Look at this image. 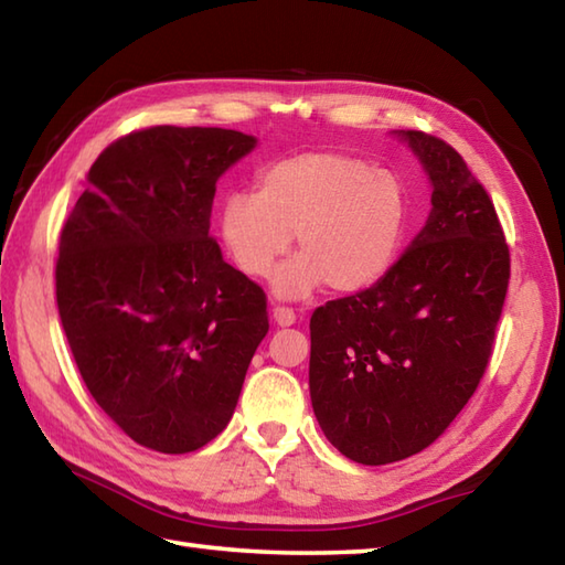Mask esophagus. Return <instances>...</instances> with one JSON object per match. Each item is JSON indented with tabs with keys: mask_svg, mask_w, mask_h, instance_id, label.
Segmentation results:
<instances>
[{
	"mask_svg": "<svg viewBox=\"0 0 565 565\" xmlns=\"http://www.w3.org/2000/svg\"><path fill=\"white\" fill-rule=\"evenodd\" d=\"M274 321L279 326H294L296 323V313L289 306H276L274 309Z\"/></svg>",
	"mask_w": 565,
	"mask_h": 565,
	"instance_id": "esophagus-1",
	"label": "esophagus"
}]
</instances>
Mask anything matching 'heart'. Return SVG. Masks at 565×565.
Here are the masks:
<instances>
[{"label":"heart","instance_id":"obj_1","mask_svg":"<svg viewBox=\"0 0 565 565\" xmlns=\"http://www.w3.org/2000/svg\"><path fill=\"white\" fill-rule=\"evenodd\" d=\"M407 227L405 180L333 150L271 162L259 192H230L220 214L224 247L252 279L271 276L296 234L303 254L276 276V291L286 296L321 281L343 294L377 284L403 252Z\"/></svg>","mask_w":565,"mask_h":565}]
</instances>
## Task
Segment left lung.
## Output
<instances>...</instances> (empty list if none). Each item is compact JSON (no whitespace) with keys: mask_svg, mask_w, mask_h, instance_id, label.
Returning <instances> with one entry per match:
<instances>
[{"mask_svg":"<svg viewBox=\"0 0 565 565\" xmlns=\"http://www.w3.org/2000/svg\"><path fill=\"white\" fill-rule=\"evenodd\" d=\"M433 180L425 230L381 281L311 316L318 425L361 465L413 457L475 395L494 351L511 259L499 214L443 138L399 130Z\"/></svg>","mask_w":565,"mask_h":565,"instance_id":"8db88e82","label":"left lung"}]
</instances>
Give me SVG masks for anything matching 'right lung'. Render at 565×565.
<instances>
[{
  "instance_id": "obj_1",
  "label": "right lung",
  "mask_w": 565,
  "mask_h": 565,
  "mask_svg": "<svg viewBox=\"0 0 565 565\" xmlns=\"http://www.w3.org/2000/svg\"><path fill=\"white\" fill-rule=\"evenodd\" d=\"M227 128L150 126L113 140L61 230L56 306L88 393L138 445L184 455L237 407L266 294L210 234L224 170L254 148Z\"/></svg>"
}]
</instances>
